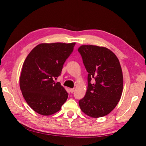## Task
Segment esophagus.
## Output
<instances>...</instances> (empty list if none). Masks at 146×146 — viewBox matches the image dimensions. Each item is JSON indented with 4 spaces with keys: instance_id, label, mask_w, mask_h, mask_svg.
I'll list each match as a JSON object with an SVG mask.
<instances>
[{
    "instance_id": "1",
    "label": "esophagus",
    "mask_w": 146,
    "mask_h": 146,
    "mask_svg": "<svg viewBox=\"0 0 146 146\" xmlns=\"http://www.w3.org/2000/svg\"><path fill=\"white\" fill-rule=\"evenodd\" d=\"M70 91L71 93H73L74 91H75V89H74V88H71V89H70Z\"/></svg>"
}]
</instances>
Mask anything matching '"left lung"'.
<instances>
[{"label":"left lung","mask_w":146,"mask_h":146,"mask_svg":"<svg viewBox=\"0 0 146 146\" xmlns=\"http://www.w3.org/2000/svg\"><path fill=\"white\" fill-rule=\"evenodd\" d=\"M88 73L85 97L79 100L82 111L92 118L102 117L114 110L123 90L120 62L110 49L98 46L82 45L78 49ZM91 79L94 83H91Z\"/></svg>","instance_id":"obj_1"}]
</instances>
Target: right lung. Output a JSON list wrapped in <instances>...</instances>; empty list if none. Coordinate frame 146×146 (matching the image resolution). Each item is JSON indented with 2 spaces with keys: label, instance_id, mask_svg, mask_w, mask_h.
I'll list each match as a JSON object with an SVG mask.
<instances>
[{
  "label": "right lung",
  "instance_id": "obj_1",
  "mask_svg": "<svg viewBox=\"0 0 146 146\" xmlns=\"http://www.w3.org/2000/svg\"><path fill=\"white\" fill-rule=\"evenodd\" d=\"M75 44L42 43L35 47L24 60L20 88L27 104L38 114H55L67 100V91L54 78L60 76Z\"/></svg>",
  "mask_w": 146,
  "mask_h": 146
}]
</instances>
